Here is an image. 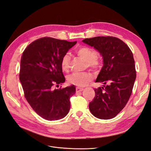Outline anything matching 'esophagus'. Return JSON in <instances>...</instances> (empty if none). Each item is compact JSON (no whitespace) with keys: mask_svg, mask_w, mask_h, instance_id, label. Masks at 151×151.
<instances>
[{"mask_svg":"<svg viewBox=\"0 0 151 151\" xmlns=\"http://www.w3.org/2000/svg\"><path fill=\"white\" fill-rule=\"evenodd\" d=\"M83 90V88H81V87H76V92L82 91Z\"/></svg>","mask_w":151,"mask_h":151,"instance_id":"obj_1","label":"esophagus"}]
</instances>
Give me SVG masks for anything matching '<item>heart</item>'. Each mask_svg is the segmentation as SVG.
I'll return each mask as SVG.
<instances>
[{
    "label": "heart",
    "instance_id": "1",
    "mask_svg": "<svg viewBox=\"0 0 151 151\" xmlns=\"http://www.w3.org/2000/svg\"><path fill=\"white\" fill-rule=\"evenodd\" d=\"M76 55L84 60L87 66L93 69H96L100 65V60L97 57V52L93 48L87 46H81L76 50ZM71 56L67 52L63 55L61 60V66L63 71H68L70 68ZM70 83L78 86L88 85L93 80V75L90 73H73L67 78Z\"/></svg>",
    "mask_w": 151,
    "mask_h": 151
}]
</instances>
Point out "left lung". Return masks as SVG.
Wrapping results in <instances>:
<instances>
[{
	"mask_svg": "<svg viewBox=\"0 0 151 151\" xmlns=\"http://www.w3.org/2000/svg\"><path fill=\"white\" fill-rule=\"evenodd\" d=\"M82 41L98 51L104 61L95 81L104 85L94 90L90 110L98 119H112L125 107L132 94L136 78L133 54L117 37L97 36Z\"/></svg>",
	"mask_w": 151,
	"mask_h": 151,
	"instance_id": "8db88e82",
	"label": "left lung"
}]
</instances>
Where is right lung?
<instances>
[{
    "instance_id": "obj_1",
    "label": "right lung",
    "mask_w": 151,
    "mask_h": 151,
    "mask_svg": "<svg viewBox=\"0 0 151 151\" xmlns=\"http://www.w3.org/2000/svg\"><path fill=\"white\" fill-rule=\"evenodd\" d=\"M76 43L42 37L31 42L22 55L19 80L24 96L36 114L46 120L61 119L70 111L75 85L62 89L54 87L65 81L61 60Z\"/></svg>"
}]
</instances>
